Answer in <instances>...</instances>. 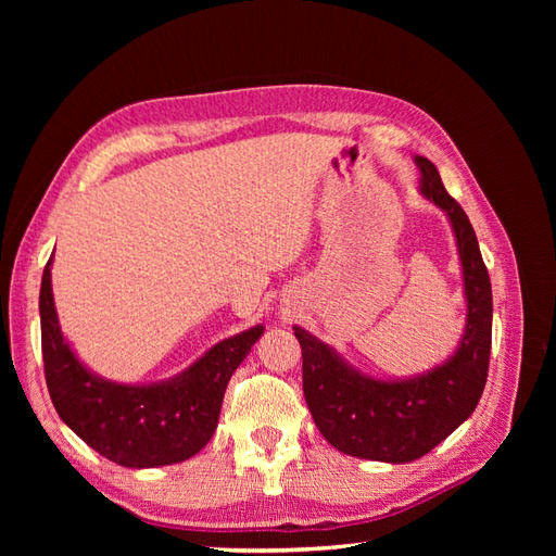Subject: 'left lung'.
Wrapping results in <instances>:
<instances>
[{"label": "left lung", "instance_id": "left-lung-1", "mask_svg": "<svg viewBox=\"0 0 556 556\" xmlns=\"http://www.w3.org/2000/svg\"><path fill=\"white\" fill-rule=\"evenodd\" d=\"M419 194L452 225L464 274L466 327L457 350L425 374L380 380L357 371L331 345L294 327L304 357V396L319 433L343 454L408 464L425 457L476 410L492 350V282L468 215L427 157H415Z\"/></svg>", "mask_w": 556, "mask_h": 556}]
</instances>
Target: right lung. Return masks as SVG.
Returning a JSON list of instances; mask_svg holds the SVG:
<instances>
[{"instance_id":"add662e5","label":"right lung","mask_w":556,"mask_h":556,"mask_svg":"<svg viewBox=\"0 0 556 556\" xmlns=\"http://www.w3.org/2000/svg\"><path fill=\"white\" fill-rule=\"evenodd\" d=\"M48 260L41 278V352L46 384L62 422L102 457L127 468L180 464L204 447L220 419L227 382L264 325L215 343L182 374L125 384L83 364L64 339L53 301Z\"/></svg>"}]
</instances>
